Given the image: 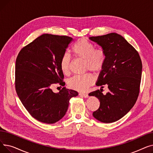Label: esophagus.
I'll return each instance as SVG.
<instances>
[{
    "label": "esophagus",
    "instance_id": "1",
    "mask_svg": "<svg viewBox=\"0 0 153 153\" xmlns=\"http://www.w3.org/2000/svg\"><path fill=\"white\" fill-rule=\"evenodd\" d=\"M79 95L81 96V97H84V98H87L88 97H89V95H88V94H82V93H80Z\"/></svg>",
    "mask_w": 153,
    "mask_h": 153
}]
</instances>
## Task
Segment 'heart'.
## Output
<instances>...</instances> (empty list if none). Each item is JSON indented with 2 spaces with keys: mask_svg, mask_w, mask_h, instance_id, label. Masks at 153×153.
Here are the masks:
<instances>
[{
  "mask_svg": "<svg viewBox=\"0 0 153 153\" xmlns=\"http://www.w3.org/2000/svg\"><path fill=\"white\" fill-rule=\"evenodd\" d=\"M72 51L76 57L84 61L87 70L97 72L102 70L105 62L106 54L102 48L95 49V45L85 38H81L74 44ZM71 64L70 55L66 53L62 56L60 61V68L64 74L69 72ZM94 82V77L91 74L84 76H74L70 78L68 84L71 89L80 91H85Z\"/></svg>",
  "mask_w": 153,
  "mask_h": 153,
  "instance_id": "1",
  "label": "heart"
}]
</instances>
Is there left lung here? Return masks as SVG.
<instances>
[{
    "instance_id": "8db88e82",
    "label": "left lung",
    "mask_w": 153,
    "mask_h": 153,
    "mask_svg": "<svg viewBox=\"0 0 153 153\" xmlns=\"http://www.w3.org/2000/svg\"><path fill=\"white\" fill-rule=\"evenodd\" d=\"M89 39L100 46L106 54L105 64L96 82L102 89L89 94L100 101L99 109L92 115L101 122L113 123L123 117L138 99L142 73L141 60L138 51L117 33L92 36ZM104 85L109 90L105 95L101 91Z\"/></svg>"
}]
</instances>
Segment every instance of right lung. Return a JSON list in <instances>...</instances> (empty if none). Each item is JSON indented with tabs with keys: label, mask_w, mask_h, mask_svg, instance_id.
<instances>
[{
	"label": "right lung",
	"mask_w": 153,
	"mask_h": 153,
	"mask_svg": "<svg viewBox=\"0 0 153 153\" xmlns=\"http://www.w3.org/2000/svg\"><path fill=\"white\" fill-rule=\"evenodd\" d=\"M72 38L43 34L23 47L15 63V89L23 106L38 121L52 124L65 115L69 100L78 92L65 87L54 93V84L64 86L60 61Z\"/></svg>",
	"instance_id": "right-lung-1"
}]
</instances>
